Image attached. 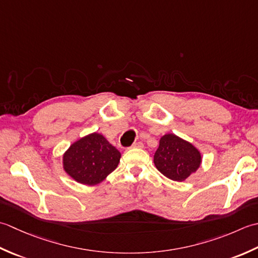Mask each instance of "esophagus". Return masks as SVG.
Instances as JSON below:
<instances>
[{
	"label": "esophagus",
	"instance_id": "1",
	"mask_svg": "<svg viewBox=\"0 0 258 258\" xmlns=\"http://www.w3.org/2000/svg\"><path fill=\"white\" fill-rule=\"evenodd\" d=\"M144 147V144L141 143V141H137V143H135L133 146H131V148H143Z\"/></svg>",
	"mask_w": 258,
	"mask_h": 258
}]
</instances>
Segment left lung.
Masks as SVG:
<instances>
[{"mask_svg":"<svg viewBox=\"0 0 258 258\" xmlns=\"http://www.w3.org/2000/svg\"><path fill=\"white\" fill-rule=\"evenodd\" d=\"M154 162L162 175L171 180L182 181L198 169L202 156L188 141L168 134L161 137Z\"/></svg>","mask_w":258,"mask_h":258,"instance_id":"8db88e82","label":"left lung"}]
</instances>
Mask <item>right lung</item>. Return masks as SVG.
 <instances>
[{
	"label": "right lung",
	"mask_w": 258,
	"mask_h": 258,
	"mask_svg": "<svg viewBox=\"0 0 258 258\" xmlns=\"http://www.w3.org/2000/svg\"><path fill=\"white\" fill-rule=\"evenodd\" d=\"M120 152L102 135L91 134L70 146L63 156V167L80 183L97 185L117 168Z\"/></svg>",
	"instance_id": "add662e5"
}]
</instances>
